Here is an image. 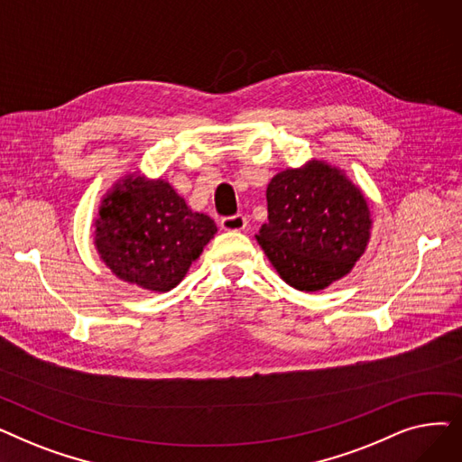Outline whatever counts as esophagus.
I'll use <instances>...</instances> for the list:
<instances>
[{"instance_id": "obj_1", "label": "esophagus", "mask_w": 462, "mask_h": 462, "mask_svg": "<svg viewBox=\"0 0 462 462\" xmlns=\"http://www.w3.org/2000/svg\"><path fill=\"white\" fill-rule=\"evenodd\" d=\"M245 226H247V218L241 213L221 218V228L226 232H241L245 230Z\"/></svg>"}]
</instances>
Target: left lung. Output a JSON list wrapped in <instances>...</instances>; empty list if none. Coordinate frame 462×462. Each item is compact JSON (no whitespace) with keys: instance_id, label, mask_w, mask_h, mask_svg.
Masks as SVG:
<instances>
[{"instance_id":"1","label":"left lung","mask_w":462,"mask_h":462,"mask_svg":"<svg viewBox=\"0 0 462 462\" xmlns=\"http://www.w3.org/2000/svg\"><path fill=\"white\" fill-rule=\"evenodd\" d=\"M268 223L256 239L281 279L301 292H319L343 279L365 253L373 218L343 170L309 161L273 176L265 190Z\"/></svg>"}]
</instances>
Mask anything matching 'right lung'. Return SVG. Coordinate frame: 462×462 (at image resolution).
<instances>
[{
  "label": "right lung",
  "mask_w": 462,
  "mask_h": 462,
  "mask_svg": "<svg viewBox=\"0 0 462 462\" xmlns=\"http://www.w3.org/2000/svg\"><path fill=\"white\" fill-rule=\"evenodd\" d=\"M215 234L213 218L192 211L168 181L131 174L103 199L93 236L97 253L117 279L168 292Z\"/></svg>",
  "instance_id": "right-lung-1"
}]
</instances>
